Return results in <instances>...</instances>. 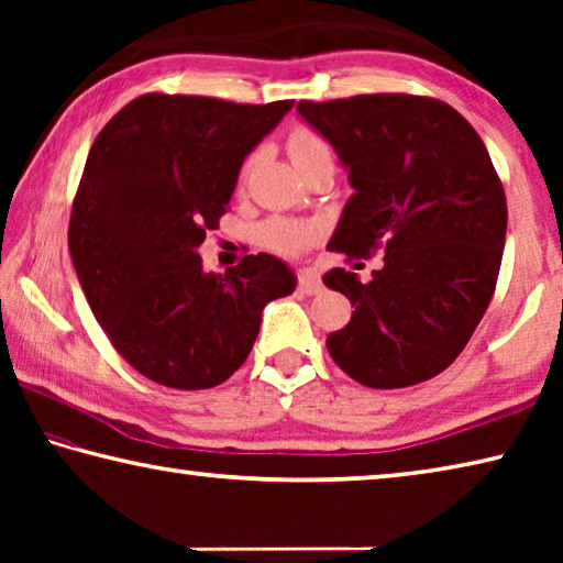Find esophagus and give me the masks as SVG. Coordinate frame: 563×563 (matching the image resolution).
Here are the masks:
<instances>
[{
  "mask_svg": "<svg viewBox=\"0 0 563 563\" xmlns=\"http://www.w3.org/2000/svg\"><path fill=\"white\" fill-rule=\"evenodd\" d=\"M322 290V280L316 271L305 268L298 273V292L302 295H318Z\"/></svg>",
  "mask_w": 563,
  "mask_h": 563,
  "instance_id": "esophagus-1",
  "label": "esophagus"
}]
</instances>
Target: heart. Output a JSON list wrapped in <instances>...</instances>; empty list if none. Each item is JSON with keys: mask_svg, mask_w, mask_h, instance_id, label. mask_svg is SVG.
<instances>
[{"mask_svg": "<svg viewBox=\"0 0 563 563\" xmlns=\"http://www.w3.org/2000/svg\"><path fill=\"white\" fill-rule=\"evenodd\" d=\"M285 148H288V156L292 161V166L298 168V174L308 170L310 166H316L318 161H332V148L328 141L322 139L318 131H312L308 126L292 129L288 141H285ZM251 164V158L243 164L241 180H245ZM316 235L318 231L310 223L288 221V218H271V221H265L261 225V243L283 255H295L305 251V247L316 241Z\"/></svg>", "mask_w": 563, "mask_h": 563, "instance_id": "1", "label": "heart"}]
</instances>
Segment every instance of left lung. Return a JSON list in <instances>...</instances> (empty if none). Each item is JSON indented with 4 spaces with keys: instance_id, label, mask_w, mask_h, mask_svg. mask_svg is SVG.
Here are the masks:
<instances>
[{
    "instance_id": "obj_1",
    "label": "left lung",
    "mask_w": 563,
    "mask_h": 563,
    "mask_svg": "<svg viewBox=\"0 0 563 563\" xmlns=\"http://www.w3.org/2000/svg\"><path fill=\"white\" fill-rule=\"evenodd\" d=\"M298 111L338 151L355 188L330 245L350 261L385 251L373 280L345 268L322 278L355 308L328 335L330 357L375 389L440 375L470 342L499 278L507 196L487 146L432 97L360 93L300 101Z\"/></svg>"
}]
</instances>
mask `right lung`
<instances>
[{
  "label": "right lung",
  "instance_id": "right-lung-1",
  "mask_svg": "<svg viewBox=\"0 0 563 563\" xmlns=\"http://www.w3.org/2000/svg\"><path fill=\"white\" fill-rule=\"evenodd\" d=\"M292 101L144 93L93 141L69 218V253L93 318L129 365L174 389L225 383L263 308L295 290L288 265L245 255L206 273L196 247L228 211L245 156Z\"/></svg>",
  "mask_w": 563,
  "mask_h": 563
}]
</instances>
